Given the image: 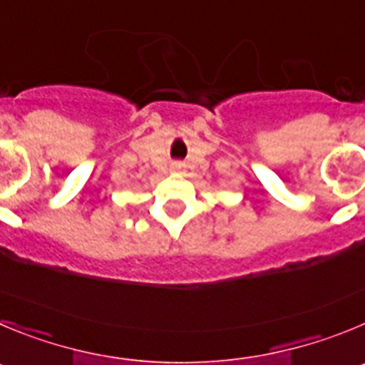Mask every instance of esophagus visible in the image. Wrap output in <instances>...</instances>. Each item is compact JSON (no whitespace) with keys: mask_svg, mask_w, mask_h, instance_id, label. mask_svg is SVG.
Segmentation results:
<instances>
[{"mask_svg":"<svg viewBox=\"0 0 365 365\" xmlns=\"http://www.w3.org/2000/svg\"><path fill=\"white\" fill-rule=\"evenodd\" d=\"M182 170H185V165H182V163H173L172 165V172H182Z\"/></svg>","mask_w":365,"mask_h":365,"instance_id":"esophagus-1","label":"esophagus"}]
</instances>
